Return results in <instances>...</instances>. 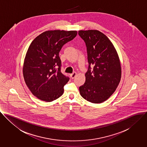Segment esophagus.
<instances>
[{
  "label": "esophagus",
  "mask_w": 147,
  "mask_h": 147,
  "mask_svg": "<svg viewBox=\"0 0 147 147\" xmlns=\"http://www.w3.org/2000/svg\"><path fill=\"white\" fill-rule=\"evenodd\" d=\"M76 75H77L76 72H73L72 74H70V77H71V78L72 79H73V78H74L76 77Z\"/></svg>",
  "instance_id": "obj_1"
}]
</instances>
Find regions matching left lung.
Returning <instances> with one entry per match:
<instances>
[{"mask_svg": "<svg viewBox=\"0 0 147 147\" xmlns=\"http://www.w3.org/2000/svg\"><path fill=\"white\" fill-rule=\"evenodd\" d=\"M78 34L86 43L88 63L86 81L79 88L80 94L91 102H102L114 93L121 80L118 55L103 33L89 30H80Z\"/></svg>", "mask_w": 147, "mask_h": 147, "instance_id": "obj_1", "label": "left lung"}]
</instances>
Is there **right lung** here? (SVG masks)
<instances>
[{"mask_svg": "<svg viewBox=\"0 0 147 147\" xmlns=\"http://www.w3.org/2000/svg\"><path fill=\"white\" fill-rule=\"evenodd\" d=\"M77 35V31L49 30L39 35L30 44L23 75L27 86L39 99L51 102L63 94L69 78L61 72L59 52Z\"/></svg>", "mask_w": 147, "mask_h": 147, "instance_id": "obj_1", "label": "right lung"}]
</instances>
